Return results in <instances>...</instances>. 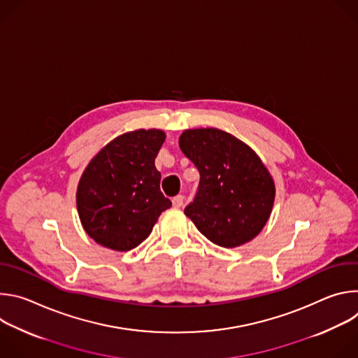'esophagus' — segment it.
I'll return each instance as SVG.
<instances>
[{
    "instance_id": "1",
    "label": "esophagus",
    "mask_w": 358,
    "mask_h": 358,
    "mask_svg": "<svg viewBox=\"0 0 358 358\" xmlns=\"http://www.w3.org/2000/svg\"><path fill=\"white\" fill-rule=\"evenodd\" d=\"M182 202H184V196H182V195H176V196L173 198V207L180 208V207L182 206Z\"/></svg>"
}]
</instances>
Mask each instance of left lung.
<instances>
[{
    "instance_id": "1",
    "label": "left lung",
    "mask_w": 358,
    "mask_h": 358,
    "mask_svg": "<svg viewBox=\"0 0 358 358\" xmlns=\"http://www.w3.org/2000/svg\"><path fill=\"white\" fill-rule=\"evenodd\" d=\"M199 171L198 192L184 214L213 243L236 248L266 225L275 181L246 143L215 127L184 130L178 140Z\"/></svg>"
}]
</instances>
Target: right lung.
<instances>
[{"label": "right lung", "instance_id": "1", "mask_svg": "<svg viewBox=\"0 0 358 358\" xmlns=\"http://www.w3.org/2000/svg\"><path fill=\"white\" fill-rule=\"evenodd\" d=\"M166 140L159 129L123 133L89 162L76 189V207L85 232L117 252L138 246L171 201L160 191L155 160Z\"/></svg>", "mask_w": 358, "mask_h": 358}]
</instances>
